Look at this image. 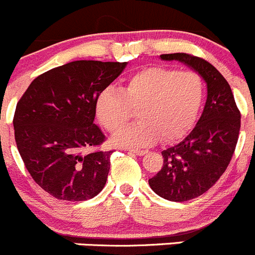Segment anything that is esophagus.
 I'll list each match as a JSON object with an SVG mask.
<instances>
[{
    "instance_id": "34e87169",
    "label": "esophagus",
    "mask_w": 255,
    "mask_h": 255,
    "mask_svg": "<svg viewBox=\"0 0 255 255\" xmlns=\"http://www.w3.org/2000/svg\"><path fill=\"white\" fill-rule=\"evenodd\" d=\"M128 152L133 154H137V156H143V154L147 153V151H144V149H128Z\"/></svg>"
}]
</instances>
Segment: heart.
I'll use <instances>...</instances> for the list:
<instances>
[{
  "mask_svg": "<svg viewBox=\"0 0 255 255\" xmlns=\"http://www.w3.org/2000/svg\"><path fill=\"white\" fill-rule=\"evenodd\" d=\"M204 94V82L195 71L151 66L126 78L118 90H103L95 101V116L116 133L130 119L131 109H137L139 122L114 135L118 146H147L158 138L173 142L195 122Z\"/></svg>",
  "mask_w": 255,
  "mask_h": 255,
  "instance_id": "obj_1",
  "label": "heart"
}]
</instances>
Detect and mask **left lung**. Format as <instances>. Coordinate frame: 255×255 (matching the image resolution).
Listing matches in <instances>:
<instances>
[{
	"mask_svg": "<svg viewBox=\"0 0 255 255\" xmlns=\"http://www.w3.org/2000/svg\"><path fill=\"white\" fill-rule=\"evenodd\" d=\"M161 60H177L206 83L208 98L194 129L184 141L162 151L163 166L149 178L151 189L170 201H187L208 191L230 163L239 138L240 112L232 88L209 61L176 52Z\"/></svg>",
	"mask_w": 255,
	"mask_h": 255,
	"instance_id": "1",
	"label": "left lung"
}]
</instances>
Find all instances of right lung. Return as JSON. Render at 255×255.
I'll return each mask as SVG.
<instances>
[{
    "label": "right lung",
    "mask_w": 255,
    "mask_h": 255,
    "mask_svg": "<svg viewBox=\"0 0 255 255\" xmlns=\"http://www.w3.org/2000/svg\"><path fill=\"white\" fill-rule=\"evenodd\" d=\"M127 63L78 60L41 74L16 106L15 139L31 177L58 200L84 201L103 190L113 151L94 125L95 101Z\"/></svg>",
    "instance_id": "obj_1"
}]
</instances>
